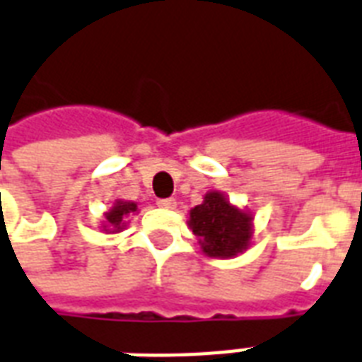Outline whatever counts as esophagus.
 Segmentation results:
<instances>
[{"instance_id": "1", "label": "esophagus", "mask_w": 362, "mask_h": 362, "mask_svg": "<svg viewBox=\"0 0 362 362\" xmlns=\"http://www.w3.org/2000/svg\"><path fill=\"white\" fill-rule=\"evenodd\" d=\"M157 206H161V209H175L176 201L175 199H159L157 201Z\"/></svg>"}]
</instances>
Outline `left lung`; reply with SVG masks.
<instances>
[{"instance_id":"obj_1","label":"left lung","mask_w":362,"mask_h":362,"mask_svg":"<svg viewBox=\"0 0 362 362\" xmlns=\"http://www.w3.org/2000/svg\"><path fill=\"white\" fill-rule=\"evenodd\" d=\"M255 214L230 203L218 189L205 193L203 203L189 211V230L201 250L211 258H235L243 255L255 235Z\"/></svg>"}]
</instances>
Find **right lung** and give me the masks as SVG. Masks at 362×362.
Segmentation results:
<instances>
[{"mask_svg":"<svg viewBox=\"0 0 362 362\" xmlns=\"http://www.w3.org/2000/svg\"><path fill=\"white\" fill-rule=\"evenodd\" d=\"M138 205L134 201H123L115 199L114 205L110 211L104 212V220H102V231L106 233H119V231L125 230V226L129 224L127 218L131 214H136Z\"/></svg>","mask_w":362,"mask_h":362,"instance_id":"1","label":"right lung"}]
</instances>
